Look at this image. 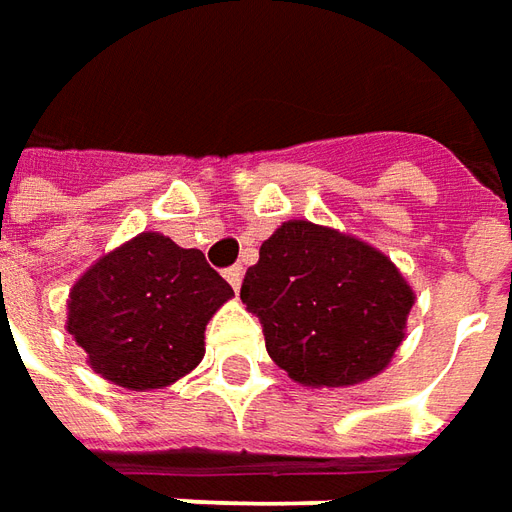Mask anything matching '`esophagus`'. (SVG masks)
I'll list each match as a JSON object with an SVG mask.
<instances>
[{"label": "esophagus", "instance_id": "esophagus-1", "mask_svg": "<svg viewBox=\"0 0 512 512\" xmlns=\"http://www.w3.org/2000/svg\"><path fill=\"white\" fill-rule=\"evenodd\" d=\"M225 279H228V284H231L233 290L239 293L242 279H245V267H242V264H233V267H228V270H225Z\"/></svg>", "mask_w": 512, "mask_h": 512}]
</instances>
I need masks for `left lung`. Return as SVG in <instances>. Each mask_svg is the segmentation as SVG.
<instances>
[{
    "instance_id": "1",
    "label": "left lung",
    "mask_w": 512,
    "mask_h": 512,
    "mask_svg": "<svg viewBox=\"0 0 512 512\" xmlns=\"http://www.w3.org/2000/svg\"><path fill=\"white\" fill-rule=\"evenodd\" d=\"M273 363L301 386L346 389L377 377L406 338L414 290L400 267L352 233L287 219L242 281Z\"/></svg>"
}]
</instances>
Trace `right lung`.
Returning a JSON list of instances; mask_svg holds the SVG:
<instances>
[{
    "label": "right lung",
    "mask_w": 512,
    "mask_h": 512,
    "mask_svg": "<svg viewBox=\"0 0 512 512\" xmlns=\"http://www.w3.org/2000/svg\"><path fill=\"white\" fill-rule=\"evenodd\" d=\"M231 296V284L200 250L143 231L72 284L67 332L95 375L129 392H152L200 366L205 327Z\"/></svg>",
    "instance_id": "add662e5"
}]
</instances>
